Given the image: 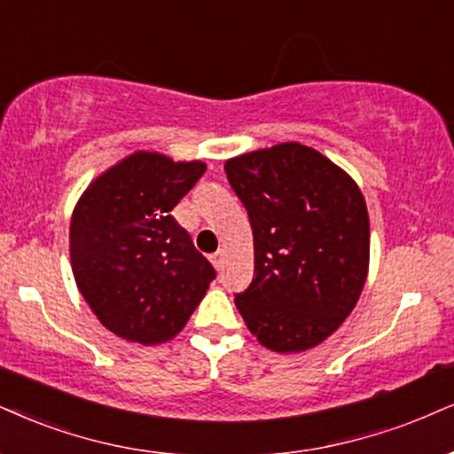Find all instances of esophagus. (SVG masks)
<instances>
[{
    "label": "esophagus",
    "instance_id": "esophagus-1",
    "mask_svg": "<svg viewBox=\"0 0 454 454\" xmlns=\"http://www.w3.org/2000/svg\"><path fill=\"white\" fill-rule=\"evenodd\" d=\"M210 259H212V265H215V267H216V270H218V271H221V270H223V267H225V262H227V259H225V250H218V253H215V254H212V256H210Z\"/></svg>",
    "mask_w": 454,
    "mask_h": 454
}]
</instances>
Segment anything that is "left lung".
Returning <instances> with one entry per match:
<instances>
[{"mask_svg":"<svg viewBox=\"0 0 454 454\" xmlns=\"http://www.w3.org/2000/svg\"><path fill=\"white\" fill-rule=\"evenodd\" d=\"M225 172L254 239L253 284L236 296L246 326L278 354L320 345L366 284L371 223L360 187L301 143L242 153Z\"/></svg>","mask_w":454,"mask_h":454,"instance_id":"1","label":"left lung"}]
</instances>
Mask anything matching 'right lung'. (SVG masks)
I'll return each mask as SVG.
<instances>
[{"label": "right lung", "mask_w": 454, "mask_h": 454, "mask_svg": "<svg viewBox=\"0 0 454 454\" xmlns=\"http://www.w3.org/2000/svg\"><path fill=\"white\" fill-rule=\"evenodd\" d=\"M206 172L134 151L88 184L71 215V270L98 322L117 337L155 345L176 337L216 278L172 208Z\"/></svg>", "instance_id": "add662e5"}]
</instances>
